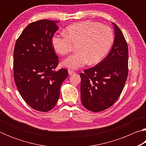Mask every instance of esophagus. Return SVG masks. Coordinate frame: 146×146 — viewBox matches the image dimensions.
I'll list each match as a JSON object with an SVG mask.
<instances>
[{
  "instance_id": "34e87169",
  "label": "esophagus",
  "mask_w": 146,
  "mask_h": 146,
  "mask_svg": "<svg viewBox=\"0 0 146 146\" xmlns=\"http://www.w3.org/2000/svg\"><path fill=\"white\" fill-rule=\"evenodd\" d=\"M74 73H75V71H74L71 70H68V73H69V75H72V74H73Z\"/></svg>"
}]
</instances>
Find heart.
Returning <instances> with one entry per match:
<instances>
[{
  "instance_id": "obj_1",
  "label": "heart",
  "mask_w": 146,
  "mask_h": 146,
  "mask_svg": "<svg viewBox=\"0 0 146 146\" xmlns=\"http://www.w3.org/2000/svg\"><path fill=\"white\" fill-rule=\"evenodd\" d=\"M65 33L54 35L51 42L56 52L62 55L71 52L76 46V52L62 62L63 66L73 70L88 62H99L110 51L114 40L110 27L91 21L71 24L66 28Z\"/></svg>"
}]
</instances>
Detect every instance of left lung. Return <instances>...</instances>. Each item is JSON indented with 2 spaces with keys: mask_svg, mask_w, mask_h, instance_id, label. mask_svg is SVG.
Returning a JSON list of instances; mask_svg holds the SVG:
<instances>
[{
  "mask_svg": "<svg viewBox=\"0 0 146 146\" xmlns=\"http://www.w3.org/2000/svg\"><path fill=\"white\" fill-rule=\"evenodd\" d=\"M113 24L115 40L110 53L95 67L80 74L82 104L93 112L111 107L119 98L127 78V44L120 28Z\"/></svg>",
  "mask_w": 146,
  "mask_h": 146,
  "instance_id": "obj_1",
  "label": "left lung"
}]
</instances>
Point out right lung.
<instances>
[{
    "label": "right lung",
    "mask_w": 146,
    "mask_h": 146,
    "mask_svg": "<svg viewBox=\"0 0 146 146\" xmlns=\"http://www.w3.org/2000/svg\"><path fill=\"white\" fill-rule=\"evenodd\" d=\"M58 21L40 20L27 26L17 39L13 53L15 82L24 101L35 110L47 112L55 107L60 89L68 77L58 64L52 38Z\"/></svg>",
    "instance_id": "add662e5"
}]
</instances>
